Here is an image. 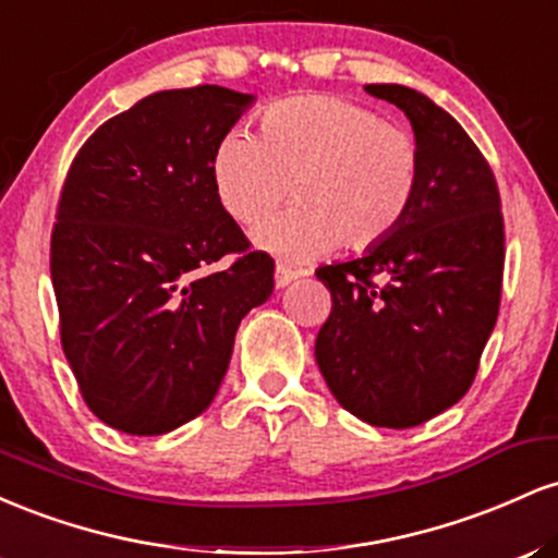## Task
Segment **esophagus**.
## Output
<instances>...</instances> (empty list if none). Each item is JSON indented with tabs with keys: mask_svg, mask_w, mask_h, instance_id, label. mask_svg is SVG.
<instances>
[{
	"mask_svg": "<svg viewBox=\"0 0 558 558\" xmlns=\"http://www.w3.org/2000/svg\"><path fill=\"white\" fill-rule=\"evenodd\" d=\"M299 275H301V270H293V267H288V265H278L275 267V286L286 288L291 280H296Z\"/></svg>",
	"mask_w": 558,
	"mask_h": 558,
	"instance_id": "34e87169",
	"label": "esophagus"
}]
</instances>
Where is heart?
Masks as SVG:
<instances>
[{
	"label": "heart",
	"mask_w": 558,
	"mask_h": 558,
	"mask_svg": "<svg viewBox=\"0 0 558 558\" xmlns=\"http://www.w3.org/2000/svg\"><path fill=\"white\" fill-rule=\"evenodd\" d=\"M213 189L241 228L283 259H310L341 243L369 252L396 233L420 189L422 155L409 131L338 96L280 99L259 114V138L228 131L213 151Z\"/></svg>",
	"instance_id": "obj_1"
}]
</instances>
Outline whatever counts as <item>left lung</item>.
I'll return each instance as SVG.
<instances>
[{
  "label": "left lung",
  "instance_id": "left-lung-1",
  "mask_svg": "<svg viewBox=\"0 0 558 558\" xmlns=\"http://www.w3.org/2000/svg\"><path fill=\"white\" fill-rule=\"evenodd\" d=\"M367 92L412 123L420 189L390 239L315 272L332 296L315 356L345 412L401 430L475 380L501 304L504 215L488 159L451 114L396 83Z\"/></svg>",
  "mask_w": 558,
  "mask_h": 558
}]
</instances>
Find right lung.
<instances>
[{
    "label": "right lung",
    "mask_w": 558,
    "mask_h": 558,
    "mask_svg": "<svg viewBox=\"0 0 558 558\" xmlns=\"http://www.w3.org/2000/svg\"><path fill=\"white\" fill-rule=\"evenodd\" d=\"M254 96L157 92L101 123L62 183L52 228L60 341L86 407L128 435H162L215 399L235 330L270 299L213 189V151ZM222 256L231 265L209 271Z\"/></svg>",
    "instance_id": "obj_1"
}]
</instances>
